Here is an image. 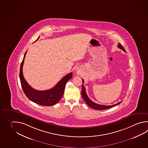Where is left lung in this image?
I'll return each instance as SVG.
<instances>
[{
	"instance_id": "left-lung-1",
	"label": "left lung",
	"mask_w": 148,
	"mask_h": 148,
	"mask_svg": "<svg viewBox=\"0 0 148 148\" xmlns=\"http://www.w3.org/2000/svg\"><path fill=\"white\" fill-rule=\"evenodd\" d=\"M118 47L120 49H121L122 50H123L124 51L126 52L125 49L121 45V44H118ZM82 83H84V80L82 79ZM82 96L83 99H84L85 102L86 103V104H88V106H89L90 108H93L94 109H96V110H106V109H110L113 106H115L116 105H119V104H120L122 101L118 103L112 105V106H104V105H100V104H98L97 103L94 102L92 101L90 99V98L88 97L86 93V90H85V88L83 84H82Z\"/></svg>"
}]
</instances>
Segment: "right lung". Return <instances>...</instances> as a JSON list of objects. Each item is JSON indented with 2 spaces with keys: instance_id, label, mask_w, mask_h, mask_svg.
Instances as JSON below:
<instances>
[{
  "instance_id": "add662e5",
  "label": "right lung",
  "mask_w": 148,
  "mask_h": 148,
  "mask_svg": "<svg viewBox=\"0 0 148 148\" xmlns=\"http://www.w3.org/2000/svg\"><path fill=\"white\" fill-rule=\"evenodd\" d=\"M39 38V37L35 41V42H36ZM27 51L25 53L24 58L21 65L19 72V78L21 87L24 93L29 100L40 106H51L55 105L63 97L65 85L67 82L72 77V73H70L65 76L52 88L48 90H36L28 84L23 74V66Z\"/></svg>"
}]
</instances>
